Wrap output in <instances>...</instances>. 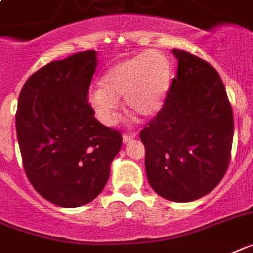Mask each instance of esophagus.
Instances as JSON below:
<instances>
[{"instance_id": "1", "label": "esophagus", "mask_w": 253, "mask_h": 253, "mask_svg": "<svg viewBox=\"0 0 253 253\" xmlns=\"http://www.w3.org/2000/svg\"><path fill=\"white\" fill-rule=\"evenodd\" d=\"M133 138H135L134 133H124V134H123V142H124V143H128V142H130Z\"/></svg>"}]
</instances>
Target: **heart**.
I'll return each instance as SVG.
<instances>
[{
  "mask_svg": "<svg viewBox=\"0 0 253 253\" xmlns=\"http://www.w3.org/2000/svg\"><path fill=\"white\" fill-rule=\"evenodd\" d=\"M170 85V66L158 51H143L120 60L104 74L102 87L89 91L87 101L103 124L112 125L119 115V98L131 114L150 118L160 111Z\"/></svg>",
  "mask_w": 253,
  "mask_h": 253,
  "instance_id": "b5f03b06",
  "label": "heart"
}]
</instances>
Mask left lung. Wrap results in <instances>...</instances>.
Masks as SVG:
<instances>
[{"instance_id": "1", "label": "left lung", "mask_w": 253, "mask_h": 253, "mask_svg": "<svg viewBox=\"0 0 253 253\" xmlns=\"http://www.w3.org/2000/svg\"><path fill=\"white\" fill-rule=\"evenodd\" d=\"M178 60L166 102L139 133L151 187L172 202L211 193L229 167L233 108L220 75L208 62L173 49Z\"/></svg>"}]
</instances>
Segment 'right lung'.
Here are the masks:
<instances>
[{
	"label": "right lung",
	"mask_w": 253,
	"mask_h": 253,
	"mask_svg": "<svg viewBox=\"0 0 253 253\" xmlns=\"http://www.w3.org/2000/svg\"><path fill=\"white\" fill-rule=\"evenodd\" d=\"M97 64L94 50L50 62L19 94L15 122L23 167L37 193L59 207L95 199L122 149V133L98 122L87 102Z\"/></svg>",
	"instance_id": "right-lung-1"
}]
</instances>
